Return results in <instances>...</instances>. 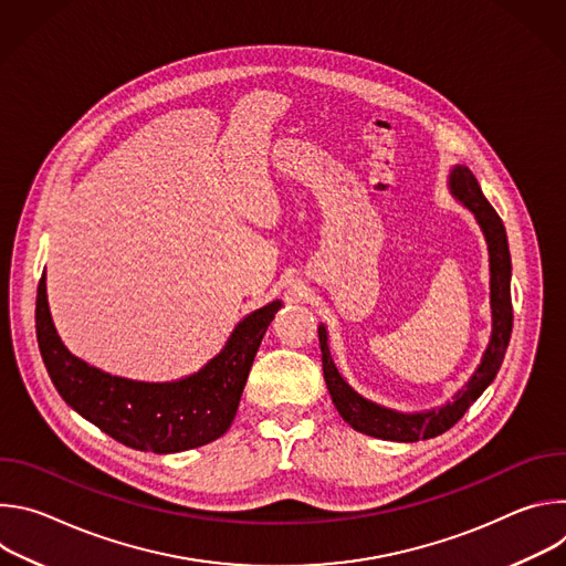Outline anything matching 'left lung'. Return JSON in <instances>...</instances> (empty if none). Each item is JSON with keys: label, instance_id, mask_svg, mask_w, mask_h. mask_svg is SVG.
I'll return each mask as SVG.
<instances>
[{"label": "left lung", "instance_id": "8db88e82", "mask_svg": "<svg viewBox=\"0 0 566 566\" xmlns=\"http://www.w3.org/2000/svg\"><path fill=\"white\" fill-rule=\"evenodd\" d=\"M450 195L465 206L489 244V262H491V313H493V332L486 345V352L481 356V363L468 378V382L443 406L426 410V412H396L378 406L374 400L360 396L338 371L332 352H329V334L327 327H317L319 352H322V371H325L327 389L340 417L356 430L374 439L415 443L443 434L450 430L472 406V402L483 394L493 378L497 376L511 332H513V304H511V253L506 228L495 212V208L483 197L474 175L465 166H454L448 177Z\"/></svg>", "mask_w": 566, "mask_h": 566}]
</instances>
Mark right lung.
Returning <instances> with one entry per match:
<instances>
[{
    "label": "right lung",
    "mask_w": 566,
    "mask_h": 566,
    "mask_svg": "<svg viewBox=\"0 0 566 566\" xmlns=\"http://www.w3.org/2000/svg\"><path fill=\"white\" fill-rule=\"evenodd\" d=\"M282 300L249 313L223 349L199 371L168 382L112 376L73 356L60 340L42 275L35 302V332L46 371L66 406L118 443L156 454L206 446L228 432L260 343Z\"/></svg>",
    "instance_id": "add662e5"
}]
</instances>
